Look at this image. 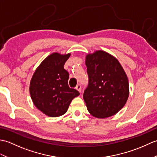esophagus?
Wrapping results in <instances>:
<instances>
[{"mask_svg": "<svg viewBox=\"0 0 157 157\" xmlns=\"http://www.w3.org/2000/svg\"><path fill=\"white\" fill-rule=\"evenodd\" d=\"M75 88H76L77 90L79 92V93L82 92H81V90H82V87H81V85H80V84H78V86H77L76 87H75Z\"/></svg>", "mask_w": 157, "mask_h": 157, "instance_id": "34e87169", "label": "esophagus"}]
</instances>
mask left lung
Returning <instances> with one entry per match:
<instances>
[{"mask_svg": "<svg viewBox=\"0 0 157 157\" xmlns=\"http://www.w3.org/2000/svg\"><path fill=\"white\" fill-rule=\"evenodd\" d=\"M89 84L84 93L88 111L96 118L105 119L117 113L128 101L129 82L114 56L102 50L86 56Z\"/></svg>", "mask_w": 157, "mask_h": 157, "instance_id": "left-lung-1", "label": "left lung"}]
</instances>
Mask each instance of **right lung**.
I'll return each mask as SVG.
<instances>
[{"label":"right lung","mask_w":157,"mask_h":157,"mask_svg":"<svg viewBox=\"0 0 157 157\" xmlns=\"http://www.w3.org/2000/svg\"><path fill=\"white\" fill-rule=\"evenodd\" d=\"M71 53L53 52L36 68L29 84V93L36 107L51 117L64 115L72 100L79 95L68 86L69 73L64 65Z\"/></svg>","instance_id":"1"}]
</instances>
